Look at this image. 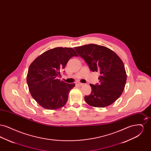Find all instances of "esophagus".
Segmentation results:
<instances>
[{
	"label": "esophagus",
	"mask_w": 151,
	"mask_h": 151,
	"mask_svg": "<svg viewBox=\"0 0 151 151\" xmlns=\"http://www.w3.org/2000/svg\"><path fill=\"white\" fill-rule=\"evenodd\" d=\"M85 84H83V83H78V86H84Z\"/></svg>",
	"instance_id": "34e87169"
}]
</instances>
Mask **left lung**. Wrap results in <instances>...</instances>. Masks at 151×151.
Listing matches in <instances>:
<instances>
[{
  "instance_id": "left-lung-1",
  "label": "left lung",
  "mask_w": 151,
  "mask_h": 151,
  "mask_svg": "<svg viewBox=\"0 0 151 151\" xmlns=\"http://www.w3.org/2000/svg\"><path fill=\"white\" fill-rule=\"evenodd\" d=\"M92 72H99V83L90 84L91 93L84 99L90 106L104 108L114 102L122 94L127 75L122 60L108 47L88 44L75 47Z\"/></svg>"
}]
</instances>
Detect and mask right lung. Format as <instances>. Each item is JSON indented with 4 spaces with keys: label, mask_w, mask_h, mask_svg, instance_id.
<instances>
[{
    "label": "right lung",
    "mask_w": 151,
    "mask_h": 151,
    "mask_svg": "<svg viewBox=\"0 0 151 151\" xmlns=\"http://www.w3.org/2000/svg\"><path fill=\"white\" fill-rule=\"evenodd\" d=\"M72 57H78L71 47H55L46 51L30 64L27 81L29 92L45 109L55 110L67 103L70 91L75 84L57 79Z\"/></svg>",
    "instance_id": "right-lung-1"
}]
</instances>
